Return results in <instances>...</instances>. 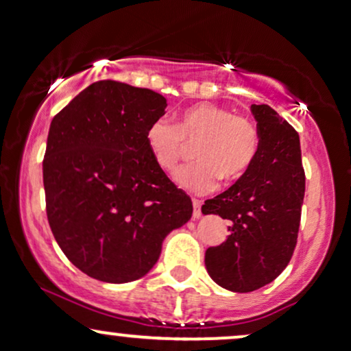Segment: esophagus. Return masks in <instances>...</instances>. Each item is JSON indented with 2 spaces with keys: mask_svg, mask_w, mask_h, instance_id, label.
Instances as JSON below:
<instances>
[{
  "mask_svg": "<svg viewBox=\"0 0 351 351\" xmlns=\"http://www.w3.org/2000/svg\"><path fill=\"white\" fill-rule=\"evenodd\" d=\"M193 218H200L202 216V200H197V198H193Z\"/></svg>",
  "mask_w": 351,
  "mask_h": 351,
  "instance_id": "obj_1",
  "label": "esophagus"
}]
</instances>
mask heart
Returning a JSON list of instances; mask_svg holds the SVG:
<instances>
[{
    "label": "heart",
    "mask_w": 351,
    "mask_h": 351,
    "mask_svg": "<svg viewBox=\"0 0 351 351\" xmlns=\"http://www.w3.org/2000/svg\"><path fill=\"white\" fill-rule=\"evenodd\" d=\"M193 143L198 159L180 167L174 180L180 189L202 195L216 189L219 177L231 184L249 171L258 153V132L247 117L210 102L184 109L176 125L156 119L146 130V145L166 172L174 171Z\"/></svg>",
    "instance_id": "obj_1"
}]
</instances>
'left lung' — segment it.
Instances as JSON below:
<instances>
[{"mask_svg": "<svg viewBox=\"0 0 351 351\" xmlns=\"http://www.w3.org/2000/svg\"><path fill=\"white\" fill-rule=\"evenodd\" d=\"M258 153L247 172L202 206L203 215L229 219L223 244L206 249L211 280L234 293L271 283L295 252L306 176L300 135L270 106H250Z\"/></svg>", "mask_w": 351, "mask_h": 351, "instance_id": "left-lung-1", "label": "left lung"}]
</instances>
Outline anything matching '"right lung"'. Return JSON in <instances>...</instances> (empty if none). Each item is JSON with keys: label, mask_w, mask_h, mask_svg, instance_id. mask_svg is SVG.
Listing matches in <instances>:
<instances>
[{"label": "right lung", "mask_w": 351, "mask_h": 351, "mask_svg": "<svg viewBox=\"0 0 351 351\" xmlns=\"http://www.w3.org/2000/svg\"><path fill=\"white\" fill-rule=\"evenodd\" d=\"M151 89L97 81L50 123L47 216L76 268L106 283L145 276L162 241L192 218V200L154 161L146 130L166 114Z\"/></svg>", "instance_id": "add662e5"}]
</instances>
